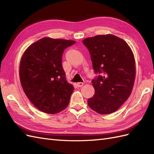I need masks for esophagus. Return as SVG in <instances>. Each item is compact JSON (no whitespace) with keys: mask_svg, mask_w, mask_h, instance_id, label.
I'll use <instances>...</instances> for the list:
<instances>
[{"mask_svg":"<svg viewBox=\"0 0 154 154\" xmlns=\"http://www.w3.org/2000/svg\"><path fill=\"white\" fill-rule=\"evenodd\" d=\"M76 85L78 87H81L83 85V82H78V83H77Z\"/></svg>","mask_w":154,"mask_h":154,"instance_id":"1","label":"esophagus"}]
</instances>
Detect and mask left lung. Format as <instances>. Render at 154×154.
I'll return each mask as SVG.
<instances>
[{
    "label": "left lung",
    "mask_w": 154,
    "mask_h": 154,
    "mask_svg": "<svg viewBox=\"0 0 154 154\" xmlns=\"http://www.w3.org/2000/svg\"><path fill=\"white\" fill-rule=\"evenodd\" d=\"M83 44L91 54L95 73L100 74L92 81L95 93L88 105L100 114L114 112L132 91L136 78L132 51L123 39L110 34L87 38Z\"/></svg>",
    "instance_id": "1"
}]
</instances>
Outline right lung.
Listing matches in <instances>:
<instances>
[{
    "mask_svg": "<svg viewBox=\"0 0 154 154\" xmlns=\"http://www.w3.org/2000/svg\"><path fill=\"white\" fill-rule=\"evenodd\" d=\"M76 42L44 37L29 45L23 54L19 76L26 95L37 109L54 114L69 105L74 91L62 67L64 50Z\"/></svg>",
    "mask_w": 154,
    "mask_h": 154,
    "instance_id": "add662e5",
    "label": "right lung"
}]
</instances>
